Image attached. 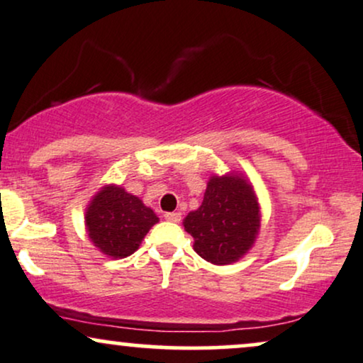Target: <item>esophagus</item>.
I'll use <instances>...</instances> for the list:
<instances>
[{
    "instance_id": "obj_1",
    "label": "esophagus",
    "mask_w": 363,
    "mask_h": 363,
    "mask_svg": "<svg viewBox=\"0 0 363 363\" xmlns=\"http://www.w3.org/2000/svg\"><path fill=\"white\" fill-rule=\"evenodd\" d=\"M164 218H166V221L179 223V221H181V213H166V214H164Z\"/></svg>"
}]
</instances>
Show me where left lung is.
Listing matches in <instances>:
<instances>
[{
	"label": "left lung",
	"mask_w": 363,
	"mask_h": 363,
	"mask_svg": "<svg viewBox=\"0 0 363 363\" xmlns=\"http://www.w3.org/2000/svg\"><path fill=\"white\" fill-rule=\"evenodd\" d=\"M259 204L246 177L229 172L213 176L203 204L184 218L194 238V251L213 264H231L255 245L259 231Z\"/></svg>",
	"instance_id": "obj_1"
}]
</instances>
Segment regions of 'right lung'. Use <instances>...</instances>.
Here are the masks:
<instances>
[{"mask_svg":"<svg viewBox=\"0 0 363 363\" xmlns=\"http://www.w3.org/2000/svg\"><path fill=\"white\" fill-rule=\"evenodd\" d=\"M159 218L121 186H104L90 201L85 226L90 241L113 259L130 256Z\"/></svg>","mask_w":363,"mask_h":363,"instance_id":"obj_1","label":"right lung"}]
</instances>
